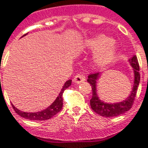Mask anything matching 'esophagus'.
Instances as JSON below:
<instances>
[{"label":"esophagus","mask_w":148,"mask_h":148,"mask_svg":"<svg viewBox=\"0 0 148 148\" xmlns=\"http://www.w3.org/2000/svg\"><path fill=\"white\" fill-rule=\"evenodd\" d=\"M85 76H84L83 74H77L76 76H74V78H73V82L76 83V84H81L84 81H85Z\"/></svg>","instance_id":"esophagus-1"}]
</instances>
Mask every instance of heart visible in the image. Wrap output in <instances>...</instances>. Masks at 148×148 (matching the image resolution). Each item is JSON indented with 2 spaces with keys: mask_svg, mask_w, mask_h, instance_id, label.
Returning <instances> with one entry per match:
<instances>
[{
  "mask_svg": "<svg viewBox=\"0 0 148 148\" xmlns=\"http://www.w3.org/2000/svg\"><path fill=\"white\" fill-rule=\"evenodd\" d=\"M86 45L92 51H97L94 56L93 62L98 68H104L109 65L116 58L118 51L116 43L110 40L109 37L103 34L88 40Z\"/></svg>",
  "mask_w": 148,
  "mask_h": 148,
  "instance_id": "obj_1",
  "label": "heart"
}]
</instances>
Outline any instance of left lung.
<instances>
[{"label":"left lung","mask_w":148,"mask_h":148,"mask_svg":"<svg viewBox=\"0 0 148 148\" xmlns=\"http://www.w3.org/2000/svg\"><path fill=\"white\" fill-rule=\"evenodd\" d=\"M128 62L132 68L133 76H134L133 86L128 96H127L126 99L120 102L108 103L100 99L97 91V86H98L97 84L101 77V74L96 73L88 76V82L92 86V99H90V105L92 109L95 112L104 117H115L125 113L132 108L140 81V75H139V63L136 56L133 55V56L128 60Z\"/></svg>","instance_id":"obj_1"}]
</instances>
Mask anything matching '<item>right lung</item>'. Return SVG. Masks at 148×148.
<instances>
[{
    "mask_svg": "<svg viewBox=\"0 0 148 148\" xmlns=\"http://www.w3.org/2000/svg\"><path fill=\"white\" fill-rule=\"evenodd\" d=\"M24 35L23 36H26ZM22 36V37H23ZM72 84V80L69 79L67 80L64 84L63 86L62 89L60 91V92L59 93L58 96L56 97V99L53 101L52 104L49 106L47 108L42 110L40 112H21L20 111L18 108H16L15 106L12 104L13 109L15 110V112L19 116H21L25 119H30V120H46V119H51L52 116H54L56 115L57 113L59 112L60 110L62 109L63 108V92L66 88H68L69 86L71 85Z\"/></svg>",
    "mask_w": 148,
    "mask_h": 148,
    "instance_id": "obj_1",
    "label": "right lung"
}]
</instances>
